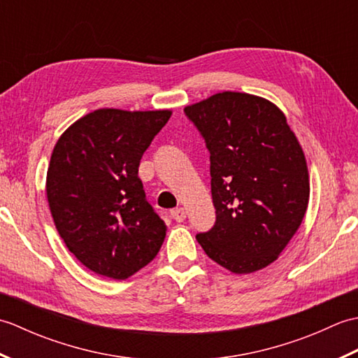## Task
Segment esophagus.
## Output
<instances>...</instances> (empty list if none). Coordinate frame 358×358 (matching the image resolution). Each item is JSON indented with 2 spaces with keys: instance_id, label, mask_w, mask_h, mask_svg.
Returning <instances> with one entry per match:
<instances>
[{
  "instance_id": "34e87169",
  "label": "esophagus",
  "mask_w": 358,
  "mask_h": 358,
  "mask_svg": "<svg viewBox=\"0 0 358 358\" xmlns=\"http://www.w3.org/2000/svg\"><path fill=\"white\" fill-rule=\"evenodd\" d=\"M171 217L175 220V222L181 223V222H185V218H186V212H185V209H183V208L172 209V210H171Z\"/></svg>"
}]
</instances>
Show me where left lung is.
<instances>
[{
	"label": "left lung",
	"instance_id": "8db88e82",
	"mask_svg": "<svg viewBox=\"0 0 358 358\" xmlns=\"http://www.w3.org/2000/svg\"><path fill=\"white\" fill-rule=\"evenodd\" d=\"M209 150L215 223L195 235L204 252L235 273L277 260L308 208L306 159L275 104L223 92L185 109Z\"/></svg>",
	"mask_w": 358,
	"mask_h": 358
}]
</instances>
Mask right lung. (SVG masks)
<instances>
[{
  "instance_id": "obj_1",
  "label": "right lung",
  "mask_w": 358,
  "mask_h": 358,
  "mask_svg": "<svg viewBox=\"0 0 358 358\" xmlns=\"http://www.w3.org/2000/svg\"><path fill=\"white\" fill-rule=\"evenodd\" d=\"M169 110L98 109L80 118L53 148L45 181L57 231L87 269L113 280L157 257L166 224L138 178L144 152Z\"/></svg>"
}]
</instances>
